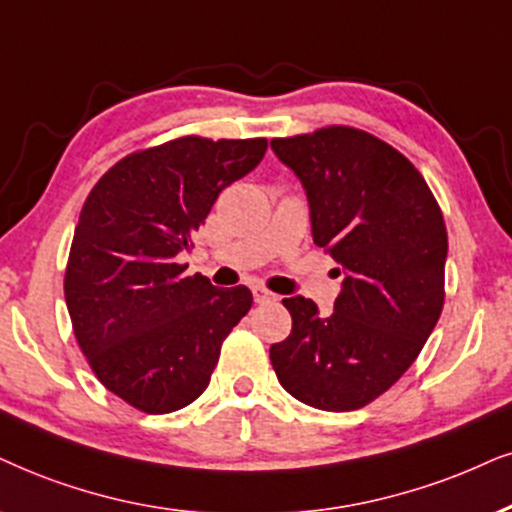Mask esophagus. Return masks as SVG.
<instances>
[{
	"label": "esophagus",
	"instance_id": "esophagus-1",
	"mask_svg": "<svg viewBox=\"0 0 512 512\" xmlns=\"http://www.w3.org/2000/svg\"><path fill=\"white\" fill-rule=\"evenodd\" d=\"M252 295H255V302H257V304L276 302V295H274V293H269V290H267V288H262V286H255V288H252Z\"/></svg>",
	"mask_w": 512,
	"mask_h": 512
}]
</instances>
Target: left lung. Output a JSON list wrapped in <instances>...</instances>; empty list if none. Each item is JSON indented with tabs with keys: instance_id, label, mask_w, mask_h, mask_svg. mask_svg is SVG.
Instances as JSON below:
<instances>
[{
	"instance_id": "8db88e82",
	"label": "left lung",
	"mask_w": 512,
	"mask_h": 512,
	"mask_svg": "<svg viewBox=\"0 0 512 512\" xmlns=\"http://www.w3.org/2000/svg\"><path fill=\"white\" fill-rule=\"evenodd\" d=\"M271 148L302 181L314 243L342 274L333 314L283 300L293 331L271 345V366L302 404L361 409L406 373L442 314V210L411 160L364 129L321 127Z\"/></svg>"
}]
</instances>
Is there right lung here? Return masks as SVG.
<instances>
[{
    "instance_id": "right-lung-1",
    "label": "right lung",
    "mask_w": 512,
    "mask_h": 512,
    "mask_svg": "<svg viewBox=\"0 0 512 512\" xmlns=\"http://www.w3.org/2000/svg\"><path fill=\"white\" fill-rule=\"evenodd\" d=\"M264 151L267 139L181 137L129 153L84 200L63 281L68 314L96 378L134 409L172 413L196 401L250 312L248 288L184 276L177 255Z\"/></svg>"
}]
</instances>
